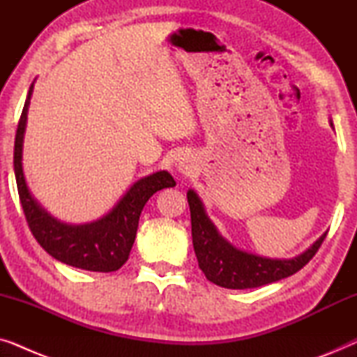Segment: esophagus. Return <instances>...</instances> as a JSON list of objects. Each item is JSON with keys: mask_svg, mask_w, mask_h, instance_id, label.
I'll return each instance as SVG.
<instances>
[{"mask_svg": "<svg viewBox=\"0 0 357 357\" xmlns=\"http://www.w3.org/2000/svg\"><path fill=\"white\" fill-rule=\"evenodd\" d=\"M175 167H177V170H178L180 174L190 175L195 170V162H193L192 158H190L188 154H182L177 159V164H175Z\"/></svg>", "mask_w": 357, "mask_h": 357, "instance_id": "esophagus-1", "label": "esophagus"}]
</instances>
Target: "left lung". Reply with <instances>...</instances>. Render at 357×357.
<instances>
[{"mask_svg":"<svg viewBox=\"0 0 357 357\" xmlns=\"http://www.w3.org/2000/svg\"><path fill=\"white\" fill-rule=\"evenodd\" d=\"M187 198L192 214L193 248L199 270L208 281L227 289H252L294 275L314 258L326 237L325 232L304 253L289 260L258 257L238 250L218 232L193 190H188Z\"/></svg>","mask_w":357,"mask_h":357,"instance_id":"1","label":"left lung"}]
</instances>
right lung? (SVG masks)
<instances>
[{"label":"right lung","mask_w":357,"mask_h":357,"mask_svg":"<svg viewBox=\"0 0 357 357\" xmlns=\"http://www.w3.org/2000/svg\"><path fill=\"white\" fill-rule=\"evenodd\" d=\"M32 91L33 82L29 89L17 125L16 141H14V174H16L19 199L32 236L40 243L43 250L58 261L87 271H116L128 260L144 204L159 190L175 187V180L169 172L160 170L135 182L120 198V202L105 216L94 222L73 226L58 221L29 192L22 170L24 131H26Z\"/></svg>","instance_id":"1"}]
</instances>
